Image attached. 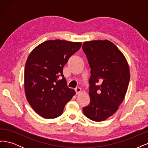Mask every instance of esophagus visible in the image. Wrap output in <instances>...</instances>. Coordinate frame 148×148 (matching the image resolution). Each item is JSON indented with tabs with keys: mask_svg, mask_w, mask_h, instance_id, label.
Here are the masks:
<instances>
[{
	"mask_svg": "<svg viewBox=\"0 0 148 148\" xmlns=\"http://www.w3.org/2000/svg\"><path fill=\"white\" fill-rule=\"evenodd\" d=\"M81 91H82V89L79 88V87L75 88V92H76V94H77V95H79V94H80V92H81Z\"/></svg>",
	"mask_w": 148,
	"mask_h": 148,
	"instance_id": "1",
	"label": "esophagus"
}]
</instances>
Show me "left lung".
<instances>
[{"label":"left lung","instance_id":"1","mask_svg":"<svg viewBox=\"0 0 148 148\" xmlns=\"http://www.w3.org/2000/svg\"><path fill=\"white\" fill-rule=\"evenodd\" d=\"M82 48L91 68L90 103L83 112L90 120L101 122L112 115L124 99L130 78L128 64L108 40L84 42Z\"/></svg>","mask_w":148,"mask_h":148}]
</instances>
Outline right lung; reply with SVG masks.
Masks as SVG:
<instances>
[{"mask_svg": "<svg viewBox=\"0 0 148 148\" xmlns=\"http://www.w3.org/2000/svg\"><path fill=\"white\" fill-rule=\"evenodd\" d=\"M82 44L49 40L30 53L25 64V91L29 105L41 117L54 119L61 115L75 95L74 89L66 86L63 69Z\"/></svg>", "mask_w": 148, "mask_h": 148, "instance_id": "add662e5", "label": "right lung"}]
</instances>
